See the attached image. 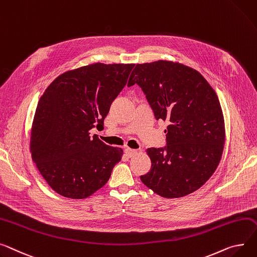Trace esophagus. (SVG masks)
<instances>
[{
  "label": "esophagus",
  "instance_id": "obj_1",
  "mask_svg": "<svg viewBox=\"0 0 257 257\" xmlns=\"http://www.w3.org/2000/svg\"><path fill=\"white\" fill-rule=\"evenodd\" d=\"M125 153H126V155L129 157V158H131V157H133L136 153H138V150H134V149H130V148H125Z\"/></svg>",
  "mask_w": 257,
  "mask_h": 257
}]
</instances>
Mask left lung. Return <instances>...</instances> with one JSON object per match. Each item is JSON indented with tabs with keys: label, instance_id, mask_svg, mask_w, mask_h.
Returning <instances> with one entry per match:
<instances>
[{
	"label": "left lung",
	"instance_id": "8db88e82",
	"mask_svg": "<svg viewBox=\"0 0 257 257\" xmlns=\"http://www.w3.org/2000/svg\"><path fill=\"white\" fill-rule=\"evenodd\" d=\"M134 83L144 91L155 118L169 123L166 146L147 150L152 165L142 182L165 198L196 191L215 173L224 148L217 94L198 71L170 61L138 64L128 85Z\"/></svg>",
	"mask_w": 257,
	"mask_h": 257
}]
</instances>
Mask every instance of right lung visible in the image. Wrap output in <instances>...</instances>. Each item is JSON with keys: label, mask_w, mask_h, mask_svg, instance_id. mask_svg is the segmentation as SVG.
Listing matches in <instances>:
<instances>
[{"label": "right lung", "mask_w": 257, "mask_h": 257, "mask_svg": "<svg viewBox=\"0 0 257 257\" xmlns=\"http://www.w3.org/2000/svg\"><path fill=\"white\" fill-rule=\"evenodd\" d=\"M134 64L95 63L58 76L41 96L34 115L30 150L47 184L68 198H87L103 187L123 150L90 130L103 126L112 101Z\"/></svg>", "instance_id": "add662e5"}]
</instances>
